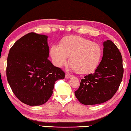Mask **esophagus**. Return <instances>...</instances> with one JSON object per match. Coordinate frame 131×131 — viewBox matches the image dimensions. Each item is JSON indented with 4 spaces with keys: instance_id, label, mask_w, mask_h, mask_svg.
Instances as JSON below:
<instances>
[{
    "instance_id": "esophagus-1",
    "label": "esophagus",
    "mask_w": 131,
    "mask_h": 131,
    "mask_svg": "<svg viewBox=\"0 0 131 131\" xmlns=\"http://www.w3.org/2000/svg\"><path fill=\"white\" fill-rule=\"evenodd\" d=\"M66 78H69L70 77H72V75H71V74H68V73H66Z\"/></svg>"
}]
</instances>
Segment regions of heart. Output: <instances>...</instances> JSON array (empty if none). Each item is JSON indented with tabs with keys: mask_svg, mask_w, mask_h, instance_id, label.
Listing matches in <instances>:
<instances>
[{
	"mask_svg": "<svg viewBox=\"0 0 131 131\" xmlns=\"http://www.w3.org/2000/svg\"><path fill=\"white\" fill-rule=\"evenodd\" d=\"M50 56L54 64L61 67L69 63L78 74L90 73L98 67L102 56V49L95 43L80 36H68L59 45H53Z\"/></svg>",
	"mask_w": 131,
	"mask_h": 131,
	"instance_id": "b5f03b06",
	"label": "heart"
}]
</instances>
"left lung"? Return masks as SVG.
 I'll list each match as a JSON object with an SVG mask.
<instances>
[{
    "instance_id": "left-lung-1",
    "label": "left lung",
    "mask_w": 131,
    "mask_h": 131,
    "mask_svg": "<svg viewBox=\"0 0 131 131\" xmlns=\"http://www.w3.org/2000/svg\"><path fill=\"white\" fill-rule=\"evenodd\" d=\"M103 57L95 72L81 80L74 92L84 105H95L111 99L119 88L124 74L122 57L119 50L111 40L104 43Z\"/></svg>"
}]
</instances>
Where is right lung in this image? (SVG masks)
<instances>
[{
	"label": "right lung",
	"instance_id": "add662e5",
	"mask_svg": "<svg viewBox=\"0 0 131 131\" xmlns=\"http://www.w3.org/2000/svg\"><path fill=\"white\" fill-rule=\"evenodd\" d=\"M47 36L33 32L14 44L7 56L6 76L12 91L30 106L45 104L53 94L55 82L65 73L48 59Z\"/></svg>",
	"mask_w": 131,
	"mask_h": 131
}]
</instances>
